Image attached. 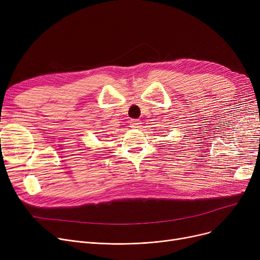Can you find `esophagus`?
Here are the masks:
<instances>
[{"instance_id": "obj_1", "label": "esophagus", "mask_w": 260, "mask_h": 260, "mask_svg": "<svg viewBox=\"0 0 260 260\" xmlns=\"http://www.w3.org/2000/svg\"><path fill=\"white\" fill-rule=\"evenodd\" d=\"M129 123H131V126H132L133 128H138V127H140L141 121L138 120V119H132Z\"/></svg>"}]
</instances>
